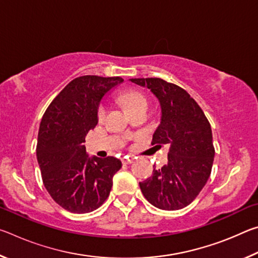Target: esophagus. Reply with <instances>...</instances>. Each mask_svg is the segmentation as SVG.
I'll list each match as a JSON object with an SVG mask.
<instances>
[{"instance_id": "34e87169", "label": "esophagus", "mask_w": 258, "mask_h": 258, "mask_svg": "<svg viewBox=\"0 0 258 258\" xmlns=\"http://www.w3.org/2000/svg\"><path fill=\"white\" fill-rule=\"evenodd\" d=\"M121 161H123V164H132L134 161V158L133 157H124Z\"/></svg>"}]
</instances>
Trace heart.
I'll return each mask as SVG.
<instances>
[{"mask_svg": "<svg viewBox=\"0 0 258 258\" xmlns=\"http://www.w3.org/2000/svg\"><path fill=\"white\" fill-rule=\"evenodd\" d=\"M120 101L123 102L125 108L131 112L138 109L141 106H147L148 101L145 95L142 93L138 92V91H127L120 95ZM106 112H107V107L104 104H101L98 109V118L100 120H102L104 117H106Z\"/></svg>", "mask_w": 258, "mask_h": 258, "instance_id": "b5f03b06", "label": "heart"}]
</instances>
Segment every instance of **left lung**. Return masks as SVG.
I'll return each mask as SVG.
<instances>
[{
  "label": "left lung",
  "mask_w": 258,
  "mask_h": 258,
  "mask_svg": "<svg viewBox=\"0 0 258 258\" xmlns=\"http://www.w3.org/2000/svg\"><path fill=\"white\" fill-rule=\"evenodd\" d=\"M159 100L160 124L152 145L169 146L168 163L154 168L152 175L140 182L145 198L155 207L176 211L190 205L211 176L215 156L211 124L190 94L161 78H132Z\"/></svg>",
  "instance_id": "1"
}]
</instances>
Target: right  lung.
Wrapping results in <instances>:
<instances>
[{"mask_svg": "<svg viewBox=\"0 0 258 258\" xmlns=\"http://www.w3.org/2000/svg\"><path fill=\"white\" fill-rule=\"evenodd\" d=\"M123 81L118 76L77 77L42 117L36 146L42 180L52 199L68 212L84 214L101 206L121 167L115 157L90 158L83 143L98 124L102 97Z\"/></svg>", "mask_w": 258, "mask_h": 258, "instance_id": "obj_1", "label": "right lung"}]
</instances>
